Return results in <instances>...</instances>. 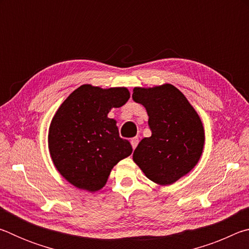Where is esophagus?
<instances>
[{
    "label": "esophagus",
    "instance_id": "34e87169",
    "mask_svg": "<svg viewBox=\"0 0 249 249\" xmlns=\"http://www.w3.org/2000/svg\"><path fill=\"white\" fill-rule=\"evenodd\" d=\"M138 142H140V140H138L137 137H133L132 140H130V145H132V147H133V149H135L137 147V145H138Z\"/></svg>",
    "mask_w": 249,
    "mask_h": 249
}]
</instances>
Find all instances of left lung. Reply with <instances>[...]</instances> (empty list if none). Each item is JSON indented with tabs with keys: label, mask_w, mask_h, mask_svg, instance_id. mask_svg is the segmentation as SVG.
<instances>
[{
	"label": "left lung",
	"mask_w": 249,
	"mask_h": 249,
	"mask_svg": "<svg viewBox=\"0 0 249 249\" xmlns=\"http://www.w3.org/2000/svg\"><path fill=\"white\" fill-rule=\"evenodd\" d=\"M132 98L145 107L151 130V136L136 147L133 160L154 182H176L195 168L202 155L204 129L199 115L172 84L135 88Z\"/></svg>",
	"instance_id": "1"
}]
</instances>
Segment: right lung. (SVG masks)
<instances>
[{"mask_svg": "<svg viewBox=\"0 0 249 249\" xmlns=\"http://www.w3.org/2000/svg\"><path fill=\"white\" fill-rule=\"evenodd\" d=\"M128 99L126 88L83 84L58 108L49 127V153L57 170L74 187L100 190L113 167L132 154V145L107 117L111 108L123 107Z\"/></svg>", "mask_w": 249, "mask_h": 249, "instance_id": "1", "label": "right lung"}]
</instances>
